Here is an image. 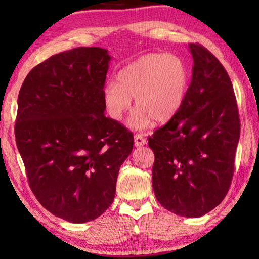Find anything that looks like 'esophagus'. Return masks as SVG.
I'll return each mask as SVG.
<instances>
[{
    "label": "esophagus",
    "mask_w": 259,
    "mask_h": 259,
    "mask_svg": "<svg viewBox=\"0 0 259 259\" xmlns=\"http://www.w3.org/2000/svg\"><path fill=\"white\" fill-rule=\"evenodd\" d=\"M147 144V140L146 138L142 135L140 134H137L135 136V145L136 147H141V146H145Z\"/></svg>",
    "instance_id": "esophagus-1"
}]
</instances>
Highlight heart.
Listing matches in <instances>:
<instances>
[{
  "label": "heart",
  "mask_w": 259,
  "mask_h": 259,
  "mask_svg": "<svg viewBox=\"0 0 259 259\" xmlns=\"http://www.w3.org/2000/svg\"><path fill=\"white\" fill-rule=\"evenodd\" d=\"M189 72L185 62L174 54L151 53L121 69L117 82L103 88V103L109 117L121 120L135 98L137 108L129 120L135 129L171 120L185 102Z\"/></svg>",
  "instance_id": "b5f03b06"
}]
</instances>
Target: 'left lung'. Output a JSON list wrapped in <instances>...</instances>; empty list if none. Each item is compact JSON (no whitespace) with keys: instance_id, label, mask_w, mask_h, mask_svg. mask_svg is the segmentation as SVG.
Masks as SVG:
<instances>
[{"instance_id":"8db88e82","label":"left lung","mask_w":259,"mask_h":259,"mask_svg":"<svg viewBox=\"0 0 259 259\" xmlns=\"http://www.w3.org/2000/svg\"><path fill=\"white\" fill-rule=\"evenodd\" d=\"M190 85L175 117L148 138L152 188L167 210L188 218L221 203L232 184L240 122L234 88L218 59L199 43Z\"/></svg>"}]
</instances>
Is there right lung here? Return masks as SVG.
I'll use <instances>...</instances> for the list:
<instances>
[{"label": "right lung", "instance_id": "1", "mask_svg": "<svg viewBox=\"0 0 259 259\" xmlns=\"http://www.w3.org/2000/svg\"><path fill=\"white\" fill-rule=\"evenodd\" d=\"M111 57L102 48L52 56L26 75L18 98L16 146L31 190L70 223L93 221L111 206L134 135L104 115Z\"/></svg>", "mask_w": 259, "mask_h": 259}]
</instances>
